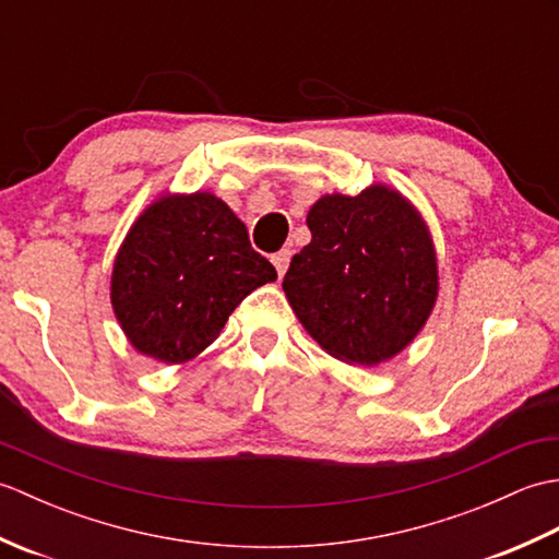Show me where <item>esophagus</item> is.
I'll return each mask as SVG.
<instances>
[{
    "mask_svg": "<svg viewBox=\"0 0 559 559\" xmlns=\"http://www.w3.org/2000/svg\"><path fill=\"white\" fill-rule=\"evenodd\" d=\"M271 261H273V266H276L278 276H283V273H286V269H288V264H290V249H281V252L271 254Z\"/></svg>",
    "mask_w": 559,
    "mask_h": 559,
    "instance_id": "obj_1",
    "label": "esophagus"
}]
</instances>
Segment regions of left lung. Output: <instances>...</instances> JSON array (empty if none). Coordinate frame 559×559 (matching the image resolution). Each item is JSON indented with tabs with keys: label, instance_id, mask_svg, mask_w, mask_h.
Wrapping results in <instances>:
<instances>
[{
	"label": "left lung",
	"instance_id": "left-lung-1",
	"mask_svg": "<svg viewBox=\"0 0 559 559\" xmlns=\"http://www.w3.org/2000/svg\"><path fill=\"white\" fill-rule=\"evenodd\" d=\"M312 242L283 290L319 346L350 365H379L418 336L437 300V259L423 218L384 185L326 194L307 213Z\"/></svg>",
	"mask_w": 559,
	"mask_h": 559
}]
</instances>
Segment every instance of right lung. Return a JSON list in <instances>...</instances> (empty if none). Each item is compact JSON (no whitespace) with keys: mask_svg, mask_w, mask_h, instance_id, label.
Segmentation results:
<instances>
[{"mask_svg":"<svg viewBox=\"0 0 559 559\" xmlns=\"http://www.w3.org/2000/svg\"><path fill=\"white\" fill-rule=\"evenodd\" d=\"M271 281L276 269L228 204L209 192L168 194L124 237L110 298L132 346L177 365L211 346L235 307Z\"/></svg>","mask_w":559,"mask_h":559,"instance_id":"obj_1","label":"right lung"}]
</instances>
